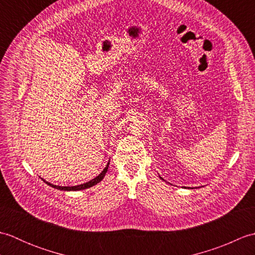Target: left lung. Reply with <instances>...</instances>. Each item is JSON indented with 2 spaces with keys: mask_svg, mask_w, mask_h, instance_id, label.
<instances>
[{
  "mask_svg": "<svg viewBox=\"0 0 255 255\" xmlns=\"http://www.w3.org/2000/svg\"><path fill=\"white\" fill-rule=\"evenodd\" d=\"M160 178H161V180H163V178H162V177H161V176H160ZM184 188H186V187H184Z\"/></svg>",
  "mask_w": 255,
  "mask_h": 255,
  "instance_id": "left-lung-1",
  "label": "left lung"
}]
</instances>
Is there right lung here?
I'll return each mask as SVG.
<instances>
[{
	"mask_svg": "<svg viewBox=\"0 0 255 255\" xmlns=\"http://www.w3.org/2000/svg\"><path fill=\"white\" fill-rule=\"evenodd\" d=\"M108 165H110V161H108V163L106 164V166L104 167V170H103L99 175H97L96 177H94V178H92L91 181H89V182H86V183H83V184H80V185H75V186H59V185H53V184H51V183H49V182H47V181H45L44 178H41L42 181H44L47 185H49V186H51V187H53V188H57V189H60V191H64V192H71V191H73V192H75V191H82V189H86V188H90V187H92V186H94V185H96L97 183H100L103 178H104V176H105V174H106V172H107V169H108Z\"/></svg>",
	"mask_w": 255,
	"mask_h": 255,
	"instance_id": "right-lung-1",
	"label": "right lung"
}]
</instances>
